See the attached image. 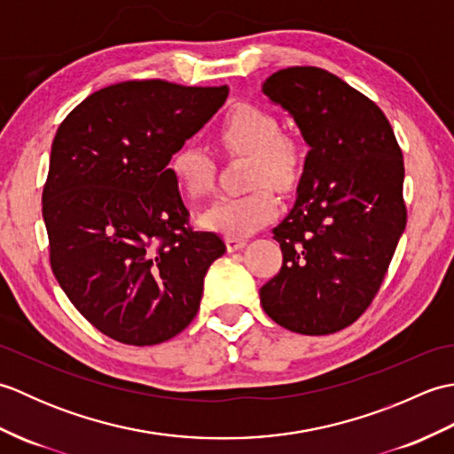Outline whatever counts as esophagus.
<instances>
[{
    "label": "esophagus",
    "mask_w": 454,
    "mask_h": 454,
    "mask_svg": "<svg viewBox=\"0 0 454 454\" xmlns=\"http://www.w3.org/2000/svg\"><path fill=\"white\" fill-rule=\"evenodd\" d=\"M246 244H247V239H244V238H226L228 252H238V249H242Z\"/></svg>",
    "instance_id": "obj_1"
}]
</instances>
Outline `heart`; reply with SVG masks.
Segmentation results:
<instances>
[{
	"label": "heart",
	"mask_w": 454,
	"mask_h": 454,
	"mask_svg": "<svg viewBox=\"0 0 454 454\" xmlns=\"http://www.w3.org/2000/svg\"><path fill=\"white\" fill-rule=\"evenodd\" d=\"M222 148L230 153H246L249 161V185L246 195L220 197L202 212L200 224L228 238L249 236L277 215V197L267 181L278 189L291 187L301 168L298 146L281 134L277 117L259 105L239 103L228 113L218 129ZM169 173L181 192L202 199L215 187L216 163L197 144H183L169 158Z\"/></svg>",
	"instance_id": "1"
}]
</instances>
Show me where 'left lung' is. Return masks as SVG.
<instances>
[{
	"instance_id": "1",
	"label": "left lung",
	"mask_w": 454,
	"mask_h": 454,
	"mask_svg": "<svg viewBox=\"0 0 454 454\" xmlns=\"http://www.w3.org/2000/svg\"><path fill=\"white\" fill-rule=\"evenodd\" d=\"M262 91L310 150L294 207L273 228L281 271L259 298L286 330L335 333L369 308L406 228L402 150L384 113L322 67L278 70Z\"/></svg>"
}]
</instances>
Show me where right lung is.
I'll use <instances>...</instances> for the list:
<instances>
[{
    "label": "right lung",
    "instance_id": "1",
    "mask_svg": "<svg viewBox=\"0 0 454 454\" xmlns=\"http://www.w3.org/2000/svg\"><path fill=\"white\" fill-rule=\"evenodd\" d=\"M226 98V85L122 82L91 93L56 132L43 191L52 273L114 341L163 343L199 312L226 246L189 226L168 163Z\"/></svg>",
    "mask_w": 454,
    "mask_h": 454
}]
</instances>
